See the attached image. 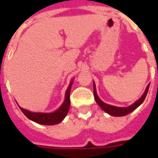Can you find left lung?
Here are the masks:
<instances>
[{
    "label": "left lung",
    "instance_id": "8db88e82",
    "mask_svg": "<svg viewBox=\"0 0 158 158\" xmlns=\"http://www.w3.org/2000/svg\"><path fill=\"white\" fill-rule=\"evenodd\" d=\"M149 86L150 85H147L146 87V90L145 92L142 95V96L139 98V100H137L135 102L133 103L132 105H130L129 106H127V107H118V106H111V105H108L106 103L103 102L102 100L100 99L97 94H96V85H95V82H94V96H95V100H96V103L101 106V108L105 111L106 113H108L110 115L112 116H115V117H122V116H125L127 114L129 113H132L134 110H135L138 106L141 104V103L144 102V100L146 98V95H147V92H148V89H149Z\"/></svg>",
    "mask_w": 158,
    "mask_h": 158
}]
</instances>
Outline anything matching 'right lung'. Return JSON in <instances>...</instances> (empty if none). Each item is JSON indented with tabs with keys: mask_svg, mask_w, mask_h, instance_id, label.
Segmentation results:
<instances>
[{
	"mask_svg": "<svg viewBox=\"0 0 158 158\" xmlns=\"http://www.w3.org/2000/svg\"><path fill=\"white\" fill-rule=\"evenodd\" d=\"M73 80L69 84V86L67 89L65 95V100L62 104V106L59 107L58 109L56 110L55 112L50 113H32L29 110H26L19 106L20 110L22 111L23 113L28 118L32 120L34 122L40 123V124H44V125H53L61 123L65 118L66 115L68 114V112L70 106V90H71V86H72Z\"/></svg>",
	"mask_w": 158,
	"mask_h": 158,
	"instance_id": "add662e5",
	"label": "right lung"
}]
</instances>
